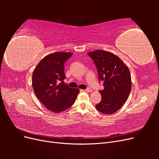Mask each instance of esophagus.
Wrapping results in <instances>:
<instances>
[{"label":"esophagus","mask_w":159,"mask_h":159,"mask_svg":"<svg viewBox=\"0 0 159 159\" xmlns=\"http://www.w3.org/2000/svg\"><path fill=\"white\" fill-rule=\"evenodd\" d=\"M84 91H85L86 92H91V91H92V89H91L89 88H87V89H85Z\"/></svg>","instance_id":"obj_1"}]
</instances>
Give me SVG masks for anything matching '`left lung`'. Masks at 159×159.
I'll use <instances>...</instances> for the list:
<instances>
[{
	"mask_svg": "<svg viewBox=\"0 0 159 159\" xmlns=\"http://www.w3.org/2000/svg\"><path fill=\"white\" fill-rule=\"evenodd\" d=\"M97 67L98 78L103 82L100 90L102 101L95 108L104 114H113L127 102L131 89V78L128 67L111 52L98 50L88 52Z\"/></svg>",
	"mask_w": 159,
	"mask_h": 159,
	"instance_id": "left-lung-1",
	"label": "left lung"
}]
</instances>
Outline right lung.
<instances>
[{"label": "right lung", "instance_id": "1", "mask_svg": "<svg viewBox=\"0 0 159 159\" xmlns=\"http://www.w3.org/2000/svg\"><path fill=\"white\" fill-rule=\"evenodd\" d=\"M73 55L57 52L45 56L32 74V88L37 98L52 112L60 113L70 107L80 93L64 84V63Z\"/></svg>", "mask_w": 159, "mask_h": 159}]
</instances>
